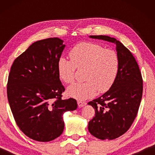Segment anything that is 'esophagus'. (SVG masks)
Segmentation results:
<instances>
[{
  "instance_id": "34e87169",
  "label": "esophagus",
  "mask_w": 155,
  "mask_h": 155,
  "mask_svg": "<svg viewBox=\"0 0 155 155\" xmlns=\"http://www.w3.org/2000/svg\"><path fill=\"white\" fill-rule=\"evenodd\" d=\"M78 104L79 107H82L84 106H85L87 104V103L85 101H78Z\"/></svg>"
}]
</instances>
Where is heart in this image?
I'll list each match as a JSON object with an SVG mask.
<instances>
[{"mask_svg": "<svg viewBox=\"0 0 155 155\" xmlns=\"http://www.w3.org/2000/svg\"><path fill=\"white\" fill-rule=\"evenodd\" d=\"M71 60L60 57L57 63L58 77L66 84L75 80L76 68L85 67L84 79L86 81L76 82L68 88L70 97L84 100L97 94L109 91L114 85L119 71V58L115 51L105 48L90 41L78 43L70 50Z\"/></svg>", "mask_w": 155, "mask_h": 155, "instance_id": "1", "label": "heart"}]
</instances>
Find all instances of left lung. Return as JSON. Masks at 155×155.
<instances>
[{"label":"left lung","instance_id":"left-lung-1","mask_svg":"<svg viewBox=\"0 0 155 155\" xmlns=\"http://www.w3.org/2000/svg\"><path fill=\"white\" fill-rule=\"evenodd\" d=\"M91 38L116 44L119 58L118 76L109 91L88 102L95 109L88 130L101 140H114L124 135L133 124L143 95V78L139 66L131 52L115 38L92 35Z\"/></svg>","mask_w":155,"mask_h":155}]
</instances>
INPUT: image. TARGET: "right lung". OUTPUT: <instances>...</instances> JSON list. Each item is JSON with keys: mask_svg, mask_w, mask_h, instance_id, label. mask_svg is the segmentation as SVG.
Returning a JSON list of instances; mask_svg holds the SVG:
<instances>
[{"mask_svg": "<svg viewBox=\"0 0 155 155\" xmlns=\"http://www.w3.org/2000/svg\"><path fill=\"white\" fill-rule=\"evenodd\" d=\"M65 45L58 38L37 41L12 63L7 94L19 128L29 138L48 142L62 134L63 114L78 107L75 99H62L65 88L57 63Z\"/></svg>", "mask_w": 155, "mask_h": 155, "instance_id": "right-lung-1", "label": "right lung"}]
</instances>
